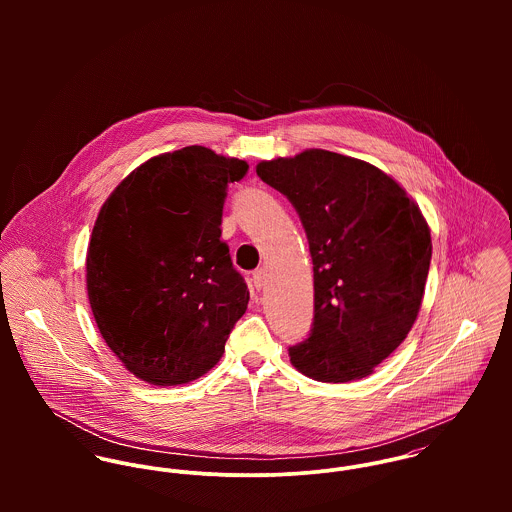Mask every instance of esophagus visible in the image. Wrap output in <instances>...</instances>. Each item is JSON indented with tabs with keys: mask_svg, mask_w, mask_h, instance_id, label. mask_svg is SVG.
<instances>
[{
	"mask_svg": "<svg viewBox=\"0 0 512 512\" xmlns=\"http://www.w3.org/2000/svg\"><path fill=\"white\" fill-rule=\"evenodd\" d=\"M252 284H254L256 290H262V288L268 284V274H266L264 268H260V270H256V272L252 274Z\"/></svg>",
	"mask_w": 512,
	"mask_h": 512,
	"instance_id": "obj_1",
	"label": "esophagus"
}]
</instances>
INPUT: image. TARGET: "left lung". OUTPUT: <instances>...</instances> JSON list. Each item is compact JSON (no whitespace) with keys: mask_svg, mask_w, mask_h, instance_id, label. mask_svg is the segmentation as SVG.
Returning <instances> with one entry per match:
<instances>
[{"mask_svg":"<svg viewBox=\"0 0 512 512\" xmlns=\"http://www.w3.org/2000/svg\"><path fill=\"white\" fill-rule=\"evenodd\" d=\"M256 173L292 203L313 260V323L288 349L292 365L319 382L365 378L418 317L428 222L392 177L327 149L262 161Z\"/></svg>","mask_w":512,"mask_h":512,"instance_id":"obj_1","label":"left lung"}]
</instances>
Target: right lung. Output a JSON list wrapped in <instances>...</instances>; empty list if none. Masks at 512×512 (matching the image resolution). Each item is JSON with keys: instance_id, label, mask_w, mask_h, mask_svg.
I'll return each mask as SVG.
<instances>
[{"instance_id": "obj_1", "label": "right lung", "mask_w": 512, "mask_h": 512, "mask_svg": "<svg viewBox=\"0 0 512 512\" xmlns=\"http://www.w3.org/2000/svg\"><path fill=\"white\" fill-rule=\"evenodd\" d=\"M248 163L189 146L151 157L102 205L86 290L112 353L138 378L175 386L217 365L250 292L220 240L228 183Z\"/></svg>"}]
</instances>
